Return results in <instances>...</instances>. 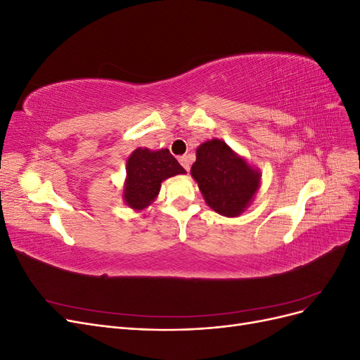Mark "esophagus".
<instances>
[{"mask_svg": "<svg viewBox=\"0 0 360 360\" xmlns=\"http://www.w3.org/2000/svg\"><path fill=\"white\" fill-rule=\"evenodd\" d=\"M179 160H180V163L183 165V168L186 169V171H189V168H191V160H189V156H186V155H184V156H180V158H179Z\"/></svg>", "mask_w": 360, "mask_h": 360, "instance_id": "1", "label": "esophagus"}]
</instances>
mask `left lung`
I'll return each mask as SVG.
<instances>
[{
	"label": "left lung",
	"instance_id": "obj_1",
	"mask_svg": "<svg viewBox=\"0 0 360 360\" xmlns=\"http://www.w3.org/2000/svg\"><path fill=\"white\" fill-rule=\"evenodd\" d=\"M191 174L205 202L228 217L240 214L259 186V172L221 139L207 141L197 148Z\"/></svg>",
	"mask_w": 360,
	"mask_h": 360
}]
</instances>
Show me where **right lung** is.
Here are the masks:
<instances>
[{"instance_id": "add662e5", "label": "right lung", "mask_w": 360, "mask_h": 360, "mask_svg": "<svg viewBox=\"0 0 360 360\" xmlns=\"http://www.w3.org/2000/svg\"><path fill=\"white\" fill-rule=\"evenodd\" d=\"M126 171L124 201L135 210H143L158 197L163 180L186 172L168 148H136L127 159Z\"/></svg>"}]
</instances>
